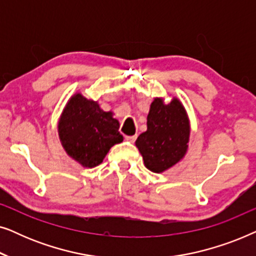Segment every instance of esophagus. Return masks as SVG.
<instances>
[{
	"instance_id": "obj_1",
	"label": "esophagus",
	"mask_w": 256,
	"mask_h": 256,
	"mask_svg": "<svg viewBox=\"0 0 256 256\" xmlns=\"http://www.w3.org/2000/svg\"><path fill=\"white\" fill-rule=\"evenodd\" d=\"M136 138H138V136H136V135H132V136H126V138H124L126 141H128V142H130V143H134V142L136 141Z\"/></svg>"
}]
</instances>
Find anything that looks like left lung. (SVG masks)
I'll use <instances>...</instances> for the list:
<instances>
[{
    "label": "left lung",
    "instance_id": "8db88e82",
    "mask_svg": "<svg viewBox=\"0 0 256 256\" xmlns=\"http://www.w3.org/2000/svg\"><path fill=\"white\" fill-rule=\"evenodd\" d=\"M146 127L135 144L146 169L163 172L180 162L188 150L190 124L184 106L177 99L166 104L156 98L150 106Z\"/></svg>",
    "mask_w": 256,
    "mask_h": 256
}]
</instances>
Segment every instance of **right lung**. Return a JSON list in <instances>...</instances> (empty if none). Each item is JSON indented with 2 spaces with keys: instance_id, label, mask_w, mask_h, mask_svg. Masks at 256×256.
<instances>
[{
  "instance_id": "1",
  "label": "right lung",
  "mask_w": 256,
  "mask_h": 256,
  "mask_svg": "<svg viewBox=\"0 0 256 256\" xmlns=\"http://www.w3.org/2000/svg\"><path fill=\"white\" fill-rule=\"evenodd\" d=\"M118 128L110 112H104L80 93L70 99L58 124L65 152L86 168L99 166L112 146L124 141Z\"/></svg>"
}]
</instances>
